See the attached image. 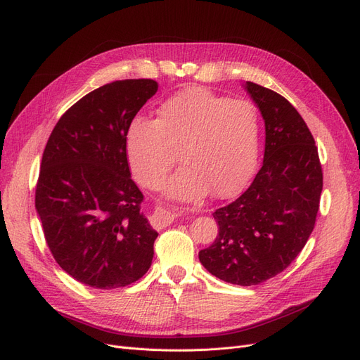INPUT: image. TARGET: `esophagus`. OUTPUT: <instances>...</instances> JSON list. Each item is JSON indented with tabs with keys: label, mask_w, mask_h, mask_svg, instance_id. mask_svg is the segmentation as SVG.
<instances>
[{
	"label": "esophagus",
	"mask_w": 360,
	"mask_h": 360,
	"mask_svg": "<svg viewBox=\"0 0 360 360\" xmlns=\"http://www.w3.org/2000/svg\"><path fill=\"white\" fill-rule=\"evenodd\" d=\"M175 220V214L170 213V212H166V210H162V209H158L153 216L150 217V223L153 228L156 229H163V228H167V226H170L174 223Z\"/></svg>",
	"instance_id": "obj_1"
}]
</instances>
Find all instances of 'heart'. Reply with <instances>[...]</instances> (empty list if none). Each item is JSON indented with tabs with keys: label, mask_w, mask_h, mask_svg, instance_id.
<instances>
[{
	"label": "heart",
	"mask_w": 360,
	"mask_h": 360,
	"mask_svg": "<svg viewBox=\"0 0 360 360\" xmlns=\"http://www.w3.org/2000/svg\"><path fill=\"white\" fill-rule=\"evenodd\" d=\"M258 150V117L248 101L229 99L207 87L176 91L158 108V118L137 117L127 132V153L137 181L159 190L179 160L185 166L167 195L200 200L235 194L250 178Z\"/></svg>",
	"instance_id": "obj_1"
}]
</instances>
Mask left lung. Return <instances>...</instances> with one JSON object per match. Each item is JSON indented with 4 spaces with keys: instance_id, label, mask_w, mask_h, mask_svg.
<instances>
[{
    "instance_id": "1",
    "label": "left lung",
    "mask_w": 360,
    "mask_h": 360,
    "mask_svg": "<svg viewBox=\"0 0 360 360\" xmlns=\"http://www.w3.org/2000/svg\"><path fill=\"white\" fill-rule=\"evenodd\" d=\"M245 89L266 124L262 166L247 191L213 213L219 233L198 258L217 278L252 286L286 270L304 250L319 209L323 169L295 106L257 83Z\"/></svg>"
}]
</instances>
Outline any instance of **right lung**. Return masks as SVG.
<instances>
[{"instance_id": "right-lung-1", "label": "right lung", "mask_w": 360, "mask_h": 360, "mask_svg": "<svg viewBox=\"0 0 360 360\" xmlns=\"http://www.w3.org/2000/svg\"><path fill=\"white\" fill-rule=\"evenodd\" d=\"M158 87L131 79L87 93L65 110L45 146L36 210L55 261L86 286L125 288L151 266L159 233L140 212L127 132Z\"/></svg>"}]
</instances>
